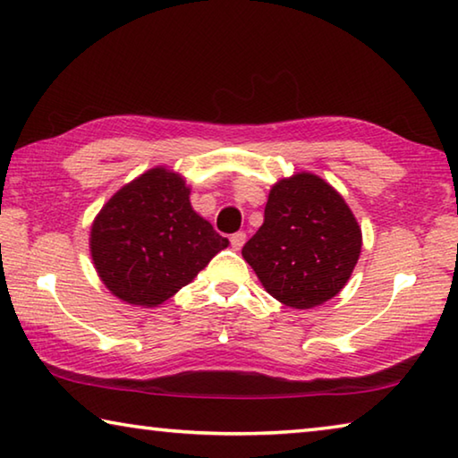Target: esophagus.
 <instances>
[{
	"label": "esophagus",
	"mask_w": 458,
	"mask_h": 458,
	"mask_svg": "<svg viewBox=\"0 0 458 458\" xmlns=\"http://www.w3.org/2000/svg\"><path fill=\"white\" fill-rule=\"evenodd\" d=\"M244 242H246L244 232H236V234L230 236V244H232V248H234V250H240V248L244 246Z\"/></svg>",
	"instance_id": "esophagus-1"
}]
</instances>
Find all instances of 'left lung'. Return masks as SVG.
<instances>
[{
  "label": "left lung",
  "instance_id": "8db88e82",
  "mask_svg": "<svg viewBox=\"0 0 458 458\" xmlns=\"http://www.w3.org/2000/svg\"><path fill=\"white\" fill-rule=\"evenodd\" d=\"M360 252L361 228L350 206L309 172L270 188L265 222L242 248L267 293L293 309H313L335 297Z\"/></svg>",
  "mask_w": 458,
  "mask_h": 458
}]
</instances>
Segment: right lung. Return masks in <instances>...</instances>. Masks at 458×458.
Here are the masks:
<instances>
[{
  "label": "right lung",
  "instance_id": "1",
  "mask_svg": "<svg viewBox=\"0 0 458 458\" xmlns=\"http://www.w3.org/2000/svg\"><path fill=\"white\" fill-rule=\"evenodd\" d=\"M100 281L123 303L157 307L228 246L193 210L190 185L157 165L114 193L90 226Z\"/></svg>",
  "mask_w": 458,
  "mask_h": 458
}]
</instances>
